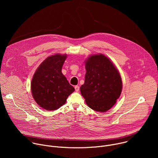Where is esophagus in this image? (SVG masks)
Instances as JSON below:
<instances>
[{"instance_id": "esophagus-1", "label": "esophagus", "mask_w": 158, "mask_h": 158, "mask_svg": "<svg viewBox=\"0 0 158 158\" xmlns=\"http://www.w3.org/2000/svg\"><path fill=\"white\" fill-rule=\"evenodd\" d=\"M74 88H75V90H76V91L78 92V91H79V89H80L79 86H78V85H76V86L74 87Z\"/></svg>"}]
</instances>
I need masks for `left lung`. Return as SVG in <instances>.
Returning a JSON list of instances; mask_svg holds the SVG:
<instances>
[{"label": "left lung", "instance_id": "8db88e82", "mask_svg": "<svg viewBox=\"0 0 158 158\" xmlns=\"http://www.w3.org/2000/svg\"><path fill=\"white\" fill-rule=\"evenodd\" d=\"M84 84L80 87L87 106L106 112L114 105L122 91V80L114 65L103 54L90 56L85 61Z\"/></svg>", "mask_w": 158, "mask_h": 158}]
</instances>
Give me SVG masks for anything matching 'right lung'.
<instances>
[{
	"mask_svg": "<svg viewBox=\"0 0 158 158\" xmlns=\"http://www.w3.org/2000/svg\"><path fill=\"white\" fill-rule=\"evenodd\" d=\"M67 55L48 57L39 66L31 82V92L37 104L46 110H54L65 104L74 88L62 73Z\"/></svg>",
	"mask_w": 158,
	"mask_h": 158,
	"instance_id": "obj_1",
	"label": "right lung"
}]
</instances>
